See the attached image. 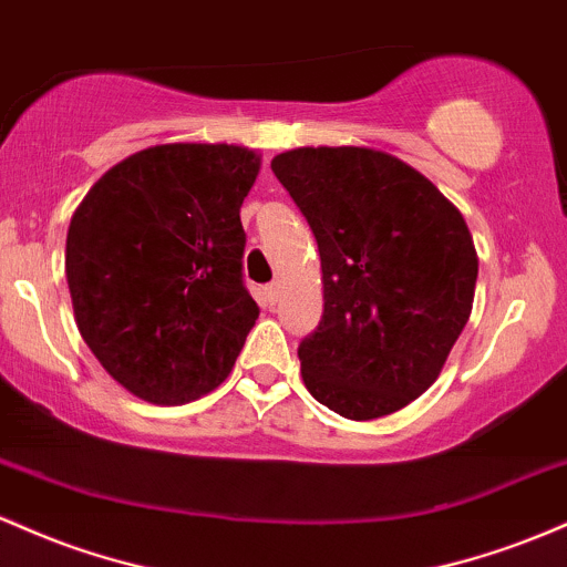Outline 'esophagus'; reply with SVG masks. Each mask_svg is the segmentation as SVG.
Here are the masks:
<instances>
[{
  "mask_svg": "<svg viewBox=\"0 0 567 567\" xmlns=\"http://www.w3.org/2000/svg\"><path fill=\"white\" fill-rule=\"evenodd\" d=\"M265 297H267V302H270V305H276L278 300H281V284H270V286H267V289H265Z\"/></svg>",
  "mask_w": 567,
  "mask_h": 567,
  "instance_id": "obj_1",
  "label": "esophagus"
}]
</instances>
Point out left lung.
<instances>
[{"mask_svg":"<svg viewBox=\"0 0 567 567\" xmlns=\"http://www.w3.org/2000/svg\"><path fill=\"white\" fill-rule=\"evenodd\" d=\"M270 168L321 254L323 316L297 351L305 388L348 421L402 410L472 316L466 219L421 171L369 146H300Z\"/></svg>","mask_w":567,"mask_h":567,"instance_id":"obj_1","label":"left lung"}]
</instances>
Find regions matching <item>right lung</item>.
Returning a JSON list of instances; mask_svg holds the SVG:
<instances>
[{
	"label": "right lung",
	"mask_w": 567,
	"mask_h": 567,
	"mask_svg": "<svg viewBox=\"0 0 567 567\" xmlns=\"http://www.w3.org/2000/svg\"><path fill=\"white\" fill-rule=\"evenodd\" d=\"M257 174L249 146L157 144L112 165L74 212V321L133 396L195 402L235 367L259 316L240 272Z\"/></svg>",
	"instance_id": "obj_1"
}]
</instances>
